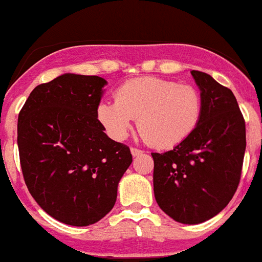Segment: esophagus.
I'll return each instance as SVG.
<instances>
[{"mask_svg":"<svg viewBox=\"0 0 262 262\" xmlns=\"http://www.w3.org/2000/svg\"><path fill=\"white\" fill-rule=\"evenodd\" d=\"M130 151H132V155H133V156L142 155V150H141V149H138V148H132Z\"/></svg>","mask_w":262,"mask_h":262,"instance_id":"1","label":"esophagus"}]
</instances>
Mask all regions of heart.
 I'll list each match as a JSON object with an SVG mask.
<instances>
[{
    "instance_id": "1",
    "label": "heart",
    "mask_w": 262,
    "mask_h": 262,
    "mask_svg": "<svg viewBox=\"0 0 262 262\" xmlns=\"http://www.w3.org/2000/svg\"><path fill=\"white\" fill-rule=\"evenodd\" d=\"M116 101L101 102L97 117L116 140L129 133L135 118L145 141L173 148L192 135L202 116L200 90L160 77H137L116 90Z\"/></svg>"
}]
</instances>
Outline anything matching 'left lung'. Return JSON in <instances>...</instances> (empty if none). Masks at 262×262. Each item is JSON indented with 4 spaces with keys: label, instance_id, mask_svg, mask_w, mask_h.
I'll return each mask as SVG.
<instances>
[{
    "label": "left lung",
    "instance_id": "left-lung-1",
    "mask_svg": "<svg viewBox=\"0 0 262 262\" xmlns=\"http://www.w3.org/2000/svg\"><path fill=\"white\" fill-rule=\"evenodd\" d=\"M201 89L199 126L172 150L151 153L158 206L181 224L219 214L237 190L247 148L245 120L232 90L192 70Z\"/></svg>",
    "mask_w": 262,
    "mask_h": 262
}]
</instances>
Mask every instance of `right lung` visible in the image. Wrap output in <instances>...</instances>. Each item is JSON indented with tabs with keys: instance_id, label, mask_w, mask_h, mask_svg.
<instances>
[{
	"instance_id": "right-lung-1",
	"label": "right lung",
	"mask_w": 262,
	"mask_h": 262,
	"mask_svg": "<svg viewBox=\"0 0 262 262\" xmlns=\"http://www.w3.org/2000/svg\"><path fill=\"white\" fill-rule=\"evenodd\" d=\"M98 76L62 74L33 89L18 114L17 144L25 184L53 219L86 226L111 212L129 146L113 141L97 118Z\"/></svg>"
}]
</instances>
